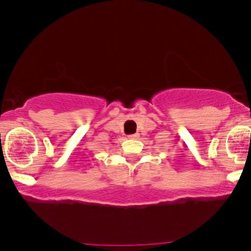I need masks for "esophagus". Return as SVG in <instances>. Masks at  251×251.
Here are the masks:
<instances>
[{"mask_svg": "<svg viewBox=\"0 0 251 251\" xmlns=\"http://www.w3.org/2000/svg\"><path fill=\"white\" fill-rule=\"evenodd\" d=\"M127 137H128V138H131V140H137V138L140 137V133H137V132H136V133H132V135H128Z\"/></svg>", "mask_w": 251, "mask_h": 251, "instance_id": "obj_1", "label": "esophagus"}]
</instances>
